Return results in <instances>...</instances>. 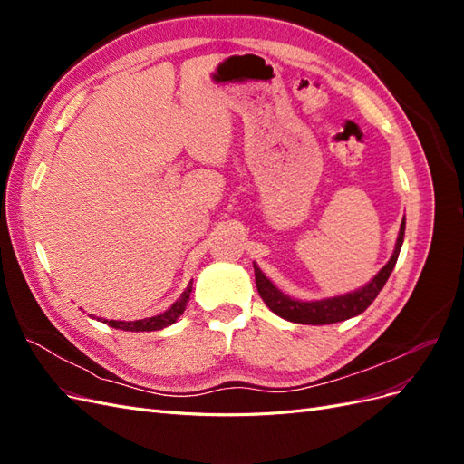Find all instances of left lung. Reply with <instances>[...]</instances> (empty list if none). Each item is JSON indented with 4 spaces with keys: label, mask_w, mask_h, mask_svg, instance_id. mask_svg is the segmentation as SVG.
Here are the masks:
<instances>
[{
    "label": "left lung",
    "mask_w": 464,
    "mask_h": 464,
    "mask_svg": "<svg viewBox=\"0 0 464 464\" xmlns=\"http://www.w3.org/2000/svg\"><path fill=\"white\" fill-rule=\"evenodd\" d=\"M404 227L406 222L402 218L395 251H392V256L383 269L379 271L366 286H362L354 292L343 294V296L315 300V302H302V300H294L286 296L285 292H280L254 263L259 296L263 298L266 307H269V310L275 312L276 315L292 323H304V325H329V323H339L354 315H360L362 312H366L368 305L377 298V294L382 292L387 278L391 276L392 269H395V263L399 259L401 246L404 240Z\"/></svg>",
    "instance_id": "8db88e82"
}]
</instances>
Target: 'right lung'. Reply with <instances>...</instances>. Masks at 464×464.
<instances>
[{
  "mask_svg": "<svg viewBox=\"0 0 464 464\" xmlns=\"http://www.w3.org/2000/svg\"><path fill=\"white\" fill-rule=\"evenodd\" d=\"M189 294H191V283L189 286L184 290V294L168 307V310L160 315H154V317H147V319H137V321H116V319H104V323H108L110 327L114 329H120V331H133V333H139V331H160L168 325H172V323H176V319L184 314L186 305L189 302ZM101 319V317H98Z\"/></svg>",
  "mask_w": 464,
  "mask_h": 464,
  "instance_id": "add662e5",
  "label": "right lung"
}]
</instances>
